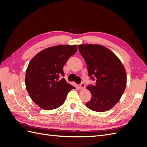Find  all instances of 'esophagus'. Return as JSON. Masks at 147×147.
Instances as JSON below:
<instances>
[{
  "label": "esophagus",
  "instance_id": "obj_1",
  "mask_svg": "<svg viewBox=\"0 0 147 147\" xmlns=\"http://www.w3.org/2000/svg\"><path fill=\"white\" fill-rule=\"evenodd\" d=\"M79 88L80 89V90H83V89L85 88V84H84V83H82L79 85Z\"/></svg>",
  "mask_w": 147,
  "mask_h": 147
}]
</instances>
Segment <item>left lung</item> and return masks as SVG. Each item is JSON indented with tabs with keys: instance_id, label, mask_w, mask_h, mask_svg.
Segmentation results:
<instances>
[{
	"instance_id": "left-lung-1",
	"label": "left lung",
	"mask_w": 147,
	"mask_h": 147,
	"mask_svg": "<svg viewBox=\"0 0 147 147\" xmlns=\"http://www.w3.org/2000/svg\"><path fill=\"white\" fill-rule=\"evenodd\" d=\"M86 62L89 76L96 79L95 85H89L91 99L86 104L97 112L107 111L121 99L126 86V72L121 61L109 48L100 45H78Z\"/></svg>"
}]
</instances>
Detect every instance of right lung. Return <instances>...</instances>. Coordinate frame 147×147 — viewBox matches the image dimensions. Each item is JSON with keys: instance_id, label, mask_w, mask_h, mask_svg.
<instances>
[{"instance_id": "add662e5", "label": "right lung", "mask_w": 147, "mask_h": 147, "mask_svg": "<svg viewBox=\"0 0 147 147\" xmlns=\"http://www.w3.org/2000/svg\"><path fill=\"white\" fill-rule=\"evenodd\" d=\"M77 45H59L40 51L26 69L25 84L30 98L45 110L59 107L68 92L75 88L67 83L63 67L77 51Z\"/></svg>"}]
</instances>
